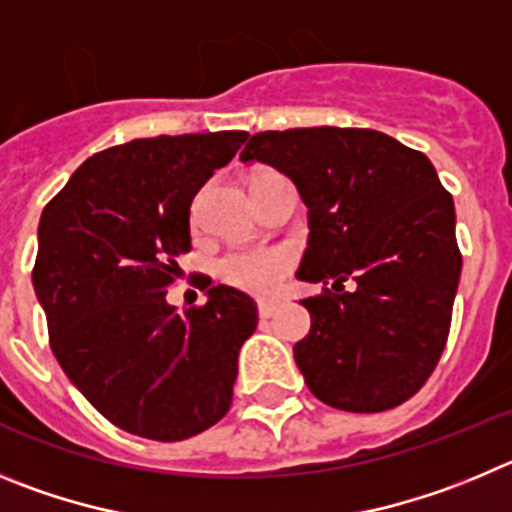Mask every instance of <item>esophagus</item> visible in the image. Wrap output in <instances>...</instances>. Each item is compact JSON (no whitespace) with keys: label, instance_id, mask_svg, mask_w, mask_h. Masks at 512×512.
Returning a JSON list of instances; mask_svg holds the SVG:
<instances>
[{"label":"esophagus","instance_id":"34e87169","mask_svg":"<svg viewBox=\"0 0 512 512\" xmlns=\"http://www.w3.org/2000/svg\"><path fill=\"white\" fill-rule=\"evenodd\" d=\"M257 311H260L262 319H270V316L278 311V303H275V301H260V303H257Z\"/></svg>","mask_w":512,"mask_h":512}]
</instances>
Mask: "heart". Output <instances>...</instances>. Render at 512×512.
<instances>
[{
    "label": "heart",
    "instance_id": "1",
    "mask_svg": "<svg viewBox=\"0 0 512 512\" xmlns=\"http://www.w3.org/2000/svg\"><path fill=\"white\" fill-rule=\"evenodd\" d=\"M296 265V252L285 245L239 247L216 260V275L229 288L250 296H275Z\"/></svg>",
    "mask_w": 512,
    "mask_h": 512
}]
</instances>
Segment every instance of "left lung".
Wrapping results in <instances>:
<instances>
[{
  "mask_svg": "<svg viewBox=\"0 0 512 512\" xmlns=\"http://www.w3.org/2000/svg\"><path fill=\"white\" fill-rule=\"evenodd\" d=\"M242 160L278 168L308 206L298 278L324 283L303 298L311 331L293 347L308 390L349 413L413 398L439 365L462 273L454 201L431 160L359 127L260 132Z\"/></svg>",
  "mask_w": 512,
  "mask_h": 512,
  "instance_id": "8db88e82",
  "label": "left lung"
}]
</instances>
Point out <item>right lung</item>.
<instances>
[{"label":"right lung","mask_w":512,"mask_h":512,"mask_svg":"<svg viewBox=\"0 0 512 512\" xmlns=\"http://www.w3.org/2000/svg\"><path fill=\"white\" fill-rule=\"evenodd\" d=\"M247 137L160 135L101 150L40 216L32 285L50 349L101 416L142 439H191L232 405L255 301L211 280L209 301L188 311L165 293L191 252L193 196Z\"/></svg>","instance_id":"add662e5"}]
</instances>
